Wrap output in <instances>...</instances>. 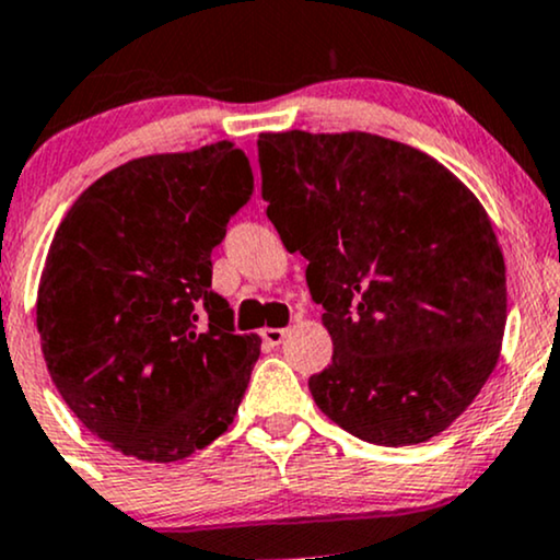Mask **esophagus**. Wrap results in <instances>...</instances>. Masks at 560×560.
Masks as SVG:
<instances>
[{"mask_svg": "<svg viewBox=\"0 0 560 560\" xmlns=\"http://www.w3.org/2000/svg\"><path fill=\"white\" fill-rule=\"evenodd\" d=\"M260 337L266 339L268 345H281V342H284V337H287V329H271V326H268V329L260 331Z\"/></svg>", "mask_w": 560, "mask_h": 560, "instance_id": "obj_1", "label": "esophagus"}]
</instances>
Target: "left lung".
Wrapping results in <instances>:
<instances>
[{
    "label": "left lung",
    "mask_w": 560,
    "mask_h": 560,
    "mask_svg": "<svg viewBox=\"0 0 560 560\" xmlns=\"http://www.w3.org/2000/svg\"><path fill=\"white\" fill-rule=\"evenodd\" d=\"M268 218L331 334L307 378L334 423L419 445L490 378L505 331V262L479 199L445 165L376 133H260Z\"/></svg>",
    "instance_id": "obj_1"
}]
</instances>
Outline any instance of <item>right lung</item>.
Returning <instances> with one entry per match:
<instances>
[{
  "instance_id": "add662e5",
  "label": "right lung",
  "mask_w": 560,
  "mask_h": 560,
  "mask_svg": "<svg viewBox=\"0 0 560 560\" xmlns=\"http://www.w3.org/2000/svg\"><path fill=\"white\" fill-rule=\"evenodd\" d=\"M253 168L231 141L131 160L62 218L36 300L57 392L120 453L171 464L234 421L258 334H236L213 292V249L249 202Z\"/></svg>"
}]
</instances>
